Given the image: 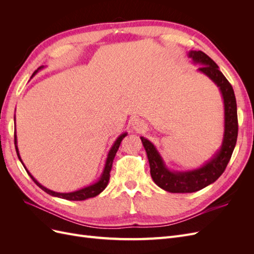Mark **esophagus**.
<instances>
[{
    "mask_svg": "<svg viewBox=\"0 0 254 254\" xmlns=\"http://www.w3.org/2000/svg\"><path fill=\"white\" fill-rule=\"evenodd\" d=\"M131 127H132L133 130H135V131L141 132L145 129L146 126H145L143 121H141L139 119H133L132 122H131Z\"/></svg>",
    "mask_w": 254,
    "mask_h": 254,
    "instance_id": "34e87169",
    "label": "esophagus"
}]
</instances>
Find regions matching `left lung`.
Masks as SVG:
<instances>
[{
  "label": "left lung",
  "instance_id": "1",
  "mask_svg": "<svg viewBox=\"0 0 254 254\" xmlns=\"http://www.w3.org/2000/svg\"><path fill=\"white\" fill-rule=\"evenodd\" d=\"M189 57L191 58L194 64L200 65L198 71L206 75L220 90L225 105V132L220 149L209 162L196 170L187 172L168 170L155 145L141 136L147 153L152 180L158 187L171 193H194L216 181L225 172L231 159L238 132L236 99L231 83L219 71L218 65L203 52L190 51Z\"/></svg>",
  "mask_w": 254,
  "mask_h": 254
}]
</instances>
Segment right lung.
<instances>
[{
  "mask_svg": "<svg viewBox=\"0 0 254 254\" xmlns=\"http://www.w3.org/2000/svg\"><path fill=\"white\" fill-rule=\"evenodd\" d=\"M41 68H43V65L38 67V70L34 72L33 76L39 71L41 70ZM32 76V77H33ZM127 135V132L121 134L117 141L114 142V144L112 145L111 149L109 150L108 152V156H107V160H106V163H105V167H104V171H103V174L101 176V178H99V180L93 184H91V186L89 187H86L83 188L81 190H75V191H71V193H57V191H54V190H51L47 188H44L43 186H41V184L38 182L34 177L32 176V174H30L27 170L26 167L24 166V164H23L22 160H21V157H20V153H19V149H18V146H17V135H16V131H14V146H16V151H17V155H18V158L19 160L21 161V163L23 164V166H24L25 171L27 172V174L29 175L30 178L33 179V181L37 184L38 187H39L41 190H43L45 193L50 194L51 196H54V197H58V198H63V199H66V200H73V201H80V200H86V199L88 198H92V197H95L97 196L98 194H101L102 191L106 189V187L108 186V182H109V179H110V172H111V168H112V163H113V159L115 157V155H117V151L119 150V147L121 145V142L122 140L124 139V137Z\"/></svg>",
  "mask_w": 254,
  "mask_h": 254,
  "instance_id": "right-lung-1",
  "label": "right lung"
}]
</instances>
